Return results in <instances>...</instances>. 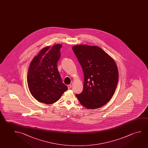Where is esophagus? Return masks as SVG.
Instances as JSON below:
<instances>
[{"instance_id": "1", "label": "esophagus", "mask_w": 148, "mask_h": 148, "mask_svg": "<svg viewBox=\"0 0 148 148\" xmlns=\"http://www.w3.org/2000/svg\"><path fill=\"white\" fill-rule=\"evenodd\" d=\"M71 87H72V85H71V84H68V88L69 89L71 88Z\"/></svg>"}]
</instances>
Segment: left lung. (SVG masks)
Returning a JSON list of instances; mask_svg holds the SVG:
<instances>
[{"mask_svg": "<svg viewBox=\"0 0 148 148\" xmlns=\"http://www.w3.org/2000/svg\"><path fill=\"white\" fill-rule=\"evenodd\" d=\"M72 49L84 74V89L76 96L87 109L99 108L111 99L117 86L115 62L97 46L82 45L74 46Z\"/></svg>", "mask_w": 148, "mask_h": 148, "instance_id": "obj_1", "label": "left lung"}]
</instances>
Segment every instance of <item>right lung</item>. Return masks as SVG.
<instances>
[{
	"instance_id": "right-lung-1",
	"label": "right lung",
	"mask_w": 148,
	"mask_h": 148,
	"mask_svg": "<svg viewBox=\"0 0 148 148\" xmlns=\"http://www.w3.org/2000/svg\"><path fill=\"white\" fill-rule=\"evenodd\" d=\"M62 47L57 44L43 48L30 64L27 85L32 96L39 102L53 103L68 90L57 68Z\"/></svg>"
}]
</instances>
